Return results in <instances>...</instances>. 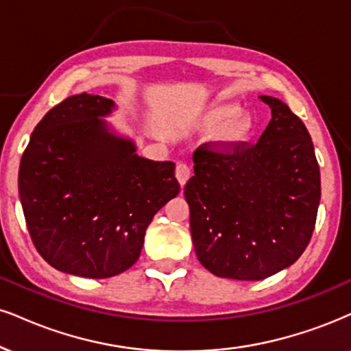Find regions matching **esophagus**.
Instances as JSON below:
<instances>
[{
    "label": "esophagus",
    "mask_w": 351,
    "mask_h": 351,
    "mask_svg": "<svg viewBox=\"0 0 351 351\" xmlns=\"http://www.w3.org/2000/svg\"><path fill=\"white\" fill-rule=\"evenodd\" d=\"M176 179L179 180L180 187H184V185L187 184V180L190 179V167L187 166V164L177 162V166H176Z\"/></svg>",
    "instance_id": "34e87169"
}]
</instances>
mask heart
<instances>
[{"mask_svg":"<svg viewBox=\"0 0 351 351\" xmlns=\"http://www.w3.org/2000/svg\"><path fill=\"white\" fill-rule=\"evenodd\" d=\"M193 125L202 132H216V143L226 148L242 145L252 132V120L241 114V107L234 102H213L197 117Z\"/></svg>","mask_w":351,"mask_h":351,"instance_id":"obj_1","label":"heart"}]
</instances>
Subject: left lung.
<instances>
[{
  "label": "left lung",
  "mask_w": 351,
  "mask_h": 351,
  "mask_svg": "<svg viewBox=\"0 0 351 351\" xmlns=\"http://www.w3.org/2000/svg\"><path fill=\"white\" fill-rule=\"evenodd\" d=\"M257 145L193 153L185 184L198 261L221 278L263 280L293 265L313 236L321 172L308 128L280 99Z\"/></svg>",
  "instance_id": "8db88e82"
}]
</instances>
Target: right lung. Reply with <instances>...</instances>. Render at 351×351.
I'll use <instances>...</instances> for the list:
<instances>
[{
  "label": "right lung",
  "instance_id": "right-lung-1",
  "mask_svg": "<svg viewBox=\"0 0 351 351\" xmlns=\"http://www.w3.org/2000/svg\"><path fill=\"white\" fill-rule=\"evenodd\" d=\"M112 99L76 94L49 110L19 166V198L38 254L56 270L110 278L141 254L153 216L180 192L176 164L136 154L106 117Z\"/></svg>",
  "mask_w": 351,
  "mask_h": 351
}]
</instances>
